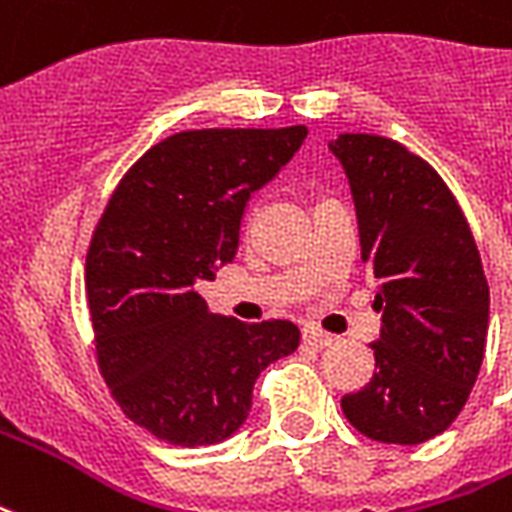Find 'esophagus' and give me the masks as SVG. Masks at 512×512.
<instances>
[{
	"instance_id": "esophagus-1",
	"label": "esophagus",
	"mask_w": 512,
	"mask_h": 512,
	"mask_svg": "<svg viewBox=\"0 0 512 512\" xmlns=\"http://www.w3.org/2000/svg\"><path fill=\"white\" fill-rule=\"evenodd\" d=\"M304 342L314 344V347H331L333 336H331V333L320 331V328H306Z\"/></svg>"
}]
</instances>
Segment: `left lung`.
Segmentation results:
<instances>
[{
  "label": "left lung",
  "mask_w": 512,
  "mask_h": 512,
  "mask_svg": "<svg viewBox=\"0 0 512 512\" xmlns=\"http://www.w3.org/2000/svg\"><path fill=\"white\" fill-rule=\"evenodd\" d=\"M331 151L350 179L382 312L374 377L342 412L374 442L418 445L448 429L478 380L488 333L478 244L448 184L407 146L344 132Z\"/></svg>",
  "instance_id": "1"
}]
</instances>
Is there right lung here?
Listing matches in <instances>:
<instances>
[{
    "label": "right lung",
    "mask_w": 512,
    "mask_h": 512,
    "mask_svg": "<svg viewBox=\"0 0 512 512\" xmlns=\"http://www.w3.org/2000/svg\"><path fill=\"white\" fill-rule=\"evenodd\" d=\"M304 138V124L176 132L121 176L94 227L86 306L97 366L121 412L162 442L230 437L260 372L301 342L287 320L211 314L195 285L233 260L246 200Z\"/></svg>",
    "instance_id": "right-lung-1"
}]
</instances>
